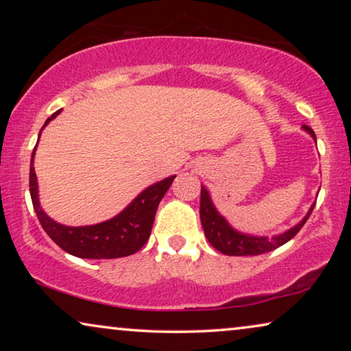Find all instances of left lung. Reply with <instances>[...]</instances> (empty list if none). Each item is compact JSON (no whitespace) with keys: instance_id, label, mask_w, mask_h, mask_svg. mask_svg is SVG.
Masks as SVG:
<instances>
[{"instance_id":"1","label":"left lung","mask_w":351,"mask_h":351,"mask_svg":"<svg viewBox=\"0 0 351 351\" xmlns=\"http://www.w3.org/2000/svg\"><path fill=\"white\" fill-rule=\"evenodd\" d=\"M304 129L311 137L316 141V136L313 129L308 126H304ZM315 204L311 206L308 214L305 215L304 220L300 223H297L295 227L287 230L282 234H278V237L273 238H265V237H251V234H243L233 230L227 223L222 215L217 213V209L214 208L213 201L209 198L208 190L204 186H201V201H199V217H201V225H203L204 234L208 238V241L213 244V247L217 249L219 252L225 254V256H261V254L270 252L273 249L282 246L289 239L295 237L297 233L300 232V228L304 227L306 220H308L311 210H313Z\"/></svg>"}]
</instances>
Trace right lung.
Segmentation results:
<instances>
[{"mask_svg":"<svg viewBox=\"0 0 351 351\" xmlns=\"http://www.w3.org/2000/svg\"><path fill=\"white\" fill-rule=\"evenodd\" d=\"M59 112L51 114V118L46 119L45 126L51 119H54ZM35 150H33L30 162V195L33 209L41 227L57 246H60L71 256L81 258H118L136 254L148 241L158 204L169 190L176 176L148 186L121 214L107 222L90 225V227H65L47 217L38 201V184L35 167H33Z\"/></svg>","mask_w":351,"mask_h":351,"instance_id":"1","label":"right lung"}]
</instances>
